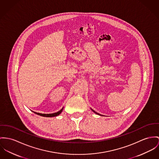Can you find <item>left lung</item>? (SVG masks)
Masks as SVG:
<instances>
[{
    "instance_id": "8db88e82",
    "label": "left lung",
    "mask_w": 159,
    "mask_h": 159,
    "mask_svg": "<svg viewBox=\"0 0 159 159\" xmlns=\"http://www.w3.org/2000/svg\"><path fill=\"white\" fill-rule=\"evenodd\" d=\"M91 110H92V111H93V112H94V113H96V114H98V115H99V116H102V115H101V114H98V112H96V111H94V110H93V109H91Z\"/></svg>"
}]
</instances>
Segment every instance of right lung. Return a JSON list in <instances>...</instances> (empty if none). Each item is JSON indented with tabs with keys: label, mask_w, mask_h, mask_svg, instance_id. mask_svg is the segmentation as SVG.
I'll return each mask as SVG.
<instances>
[{
	"label": "right lung",
	"mask_w": 159,
	"mask_h": 159,
	"mask_svg": "<svg viewBox=\"0 0 159 159\" xmlns=\"http://www.w3.org/2000/svg\"><path fill=\"white\" fill-rule=\"evenodd\" d=\"M63 109V107L60 111H59L58 112H54V113H52V114H42V113H39V112H34V111H33V112H34L35 114H36L37 115H39V116H40L47 117H56V116H59V115L61 113Z\"/></svg>",
	"instance_id": "1"
}]
</instances>
